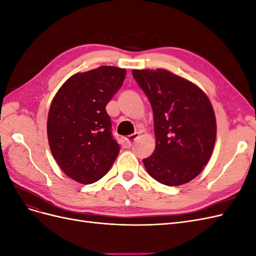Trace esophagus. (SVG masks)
<instances>
[{
	"label": "esophagus",
	"instance_id": "esophagus-1",
	"mask_svg": "<svg viewBox=\"0 0 256 256\" xmlns=\"http://www.w3.org/2000/svg\"><path fill=\"white\" fill-rule=\"evenodd\" d=\"M138 138V132L129 136L127 138H125V141H124V146H125L126 148H128V147H130L131 145L134 144V142Z\"/></svg>",
	"mask_w": 256,
	"mask_h": 256
}]
</instances>
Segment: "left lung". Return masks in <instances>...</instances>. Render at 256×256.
I'll return each instance as SVG.
<instances>
[{
  "label": "left lung",
  "mask_w": 256,
  "mask_h": 256,
  "mask_svg": "<svg viewBox=\"0 0 256 256\" xmlns=\"http://www.w3.org/2000/svg\"><path fill=\"white\" fill-rule=\"evenodd\" d=\"M154 112L156 147L143 160L154 180L166 186L191 182L208 164L216 136L210 100L196 84L166 69H134Z\"/></svg>",
  "instance_id": "8db88e82"
}]
</instances>
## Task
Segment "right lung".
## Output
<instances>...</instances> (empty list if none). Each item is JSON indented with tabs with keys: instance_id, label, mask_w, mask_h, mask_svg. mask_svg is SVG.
Segmentation results:
<instances>
[{
	"instance_id": "1",
	"label": "right lung",
	"mask_w": 256,
	"mask_h": 256,
	"mask_svg": "<svg viewBox=\"0 0 256 256\" xmlns=\"http://www.w3.org/2000/svg\"><path fill=\"white\" fill-rule=\"evenodd\" d=\"M126 69L99 66L68 78L53 97L47 134L51 152L69 178L83 184L104 176L120 152L106 106L122 88Z\"/></svg>"
}]
</instances>
